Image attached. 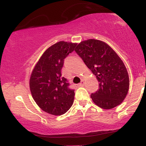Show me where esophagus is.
I'll return each instance as SVG.
<instances>
[{"label":"esophagus","instance_id":"esophagus-1","mask_svg":"<svg viewBox=\"0 0 146 146\" xmlns=\"http://www.w3.org/2000/svg\"><path fill=\"white\" fill-rule=\"evenodd\" d=\"M84 80H82L81 82L79 84V86H84Z\"/></svg>","mask_w":146,"mask_h":146}]
</instances>
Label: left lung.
<instances>
[{
	"instance_id": "1",
	"label": "left lung",
	"mask_w": 146,
	"mask_h": 146,
	"mask_svg": "<svg viewBox=\"0 0 146 146\" xmlns=\"http://www.w3.org/2000/svg\"><path fill=\"white\" fill-rule=\"evenodd\" d=\"M99 82V89L92 93L93 102L103 109L121 104L129 90L126 67L117 53L108 44L89 39L79 43L75 49Z\"/></svg>"
}]
</instances>
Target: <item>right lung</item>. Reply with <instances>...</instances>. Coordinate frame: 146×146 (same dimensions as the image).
<instances>
[{"label": "right lung", "mask_w": 146, "mask_h": 146, "mask_svg": "<svg viewBox=\"0 0 146 146\" xmlns=\"http://www.w3.org/2000/svg\"><path fill=\"white\" fill-rule=\"evenodd\" d=\"M76 43L60 41L48 47L33 68L29 80L31 95L43 111L53 115L66 113L73 105L74 90L62 77L64 58Z\"/></svg>", "instance_id": "add662e5"}]
</instances>
